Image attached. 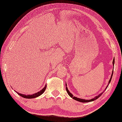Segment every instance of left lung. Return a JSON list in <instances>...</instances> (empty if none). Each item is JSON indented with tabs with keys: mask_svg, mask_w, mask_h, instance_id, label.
Wrapping results in <instances>:
<instances>
[{
	"mask_svg": "<svg viewBox=\"0 0 122 122\" xmlns=\"http://www.w3.org/2000/svg\"><path fill=\"white\" fill-rule=\"evenodd\" d=\"M113 66H114V59H113ZM113 74V72H112V75H111V78H110V80H109V84H108V85H109L110 83V82H111V79H112V77ZM66 92H67L68 94H69V95L70 96V97H72L73 99H74V100H77V101H78L81 102H91V101H94V100H96V99H98V98H99V97H100V96L102 95V93H103V92H102V93H101L100 95H98V96H96V97H95L94 98L92 99H90V100H85V99H83L78 98L76 97H73V95H72V93H71V92L69 91V90H68L67 88L66 84ZM107 86H108V85H107ZM107 87L106 88H107Z\"/></svg>",
	"mask_w": 122,
	"mask_h": 122,
	"instance_id": "1",
	"label": "left lung"
}]
</instances>
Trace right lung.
I'll use <instances>...</instances> for the list:
<instances>
[{
	"label": "right lung",
	"instance_id": "1",
	"mask_svg": "<svg viewBox=\"0 0 122 122\" xmlns=\"http://www.w3.org/2000/svg\"><path fill=\"white\" fill-rule=\"evenodd\" d=\"M46 87H47V85H45V86L41 90V91H39V92H37V93H34V94H33V95H25L24 94H21V93H20L18 92H15L17 93H18V95H19L20 96H21V97H22L25 98H27V99H32V98H34L37 97H38V96H41V94H42V93H43V92H45V89H46Z\"/></svg>",
	"mask_w": 122,
	"mask_h": 122
}]
</instances>
